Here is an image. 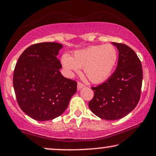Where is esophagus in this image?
Returning <instances> with one entry per match:
<instances>
[{
	"mask_svg": "<svg viewBox=\"0 0 156 156\" xmlns=\"http://www.w3.org/2000/svg\"><path fill=\"white\" fill-rule=\"evenodd\" d=\"M85 85L84 84H82V82H78L77 83V89L79 90V89H82L83 88V87H84Z\"/></svg>",
	"mask_w": 156,
	"mask_h": 156,
	"instance_id": "obj_1",
	"label": "esophagus"
}]
</instances>
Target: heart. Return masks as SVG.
I'll use <instances>...</instances> for the list:
<instances>
[{
  "instance_id": "1",
  "label": "heart",
  "mask_w": 156,
  "mask_h": 156,
  "mask_svg": "<svg viewBox=\"0 0 156 156\" xmlns=\"http://www.w3.org/2000/svg\"><path fill=\"white\" fill-rule=\"evenodd\" d=\"M118 60L116 48L111 44L94 45L74 52L72 57L64 55L61 58L63 67L69 75L79 73L80 68L90 82H103L112 74Z\"/></svg>"
}]
</instances>
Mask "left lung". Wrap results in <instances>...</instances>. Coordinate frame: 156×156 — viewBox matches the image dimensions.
Instances as JSON below:
<instances>
[{"label": "left lung", "mask_w": 156, "mask_h": 156, "mask_svg": "<svg viewBox=\"0 0 156 156\" xmlns=\"http://www.w3.org/2000/svg\"><path fill=\"white\" fill-rule=\"evenodd\" d=\"M119 50L116 70L103 84L91 87L94 92L89 107L105 120H118L137 106L141 92L143 69L136 52L126 44L113 42Z\"/></svg>", "instance_id": "1"}]
</instances>
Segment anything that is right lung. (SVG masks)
Listing matches in <instances>:
<instances>
[{
	"mask_svg": "<svg viewBox=\"0 0 156 156\" xmlns=\"http://www.w3.org/2000/svg\"><path fill=\"white\" fill-rule=\"evenodd\" d=\"M62 45L42 42L25 49L13 73V87L21 110L37 121L54 119L67 108L77 82L65 78L57 59Z\"/></svg>",
	"mask_w": 156,
	"mask_h": 156,
	"instance_id": "1",
	"label": "right lung"
}]
</instances>
